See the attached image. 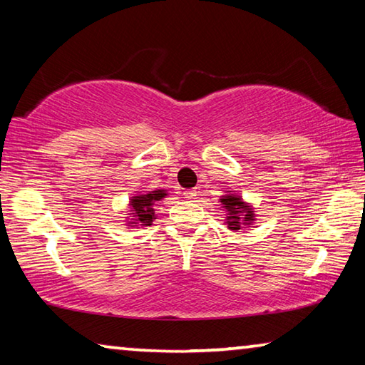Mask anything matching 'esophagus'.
I'll use <instances>...</instances> for the list:
<instances>
[{
  "instance_id": "obj_1",
  "label": "esophagus",
  "mask_w": 365,
  "mask_h": 365,
  "mask_svg": "<svg viewBox=\"0 0 365 365\" xmlns=\"http://www.w3.org/2000/svg\"><path fill=\"white\" fill-rule=\"evenodd\" d=\"M183 196L187 197V200H193V197L196 196V190H187V191H185V193H183Z\"/></svg>"
}]
</instances>
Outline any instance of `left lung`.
<instances>
[{
	"label": "left lung",
	"mask_w": 365,
	"mask_h": 365,
	"mask_svg": "<svg viewBox=\"0 0 365 365\" xmlns=\"http://www.w3.org/2000/svg\"><path fill=\"white\" fill-rule=\"evenodd\" d=\"M222 205L227 209V225L230 230H240L243 225H251L255 220V211L251 206L243 202V200L237 195H225L220 200Z\"/></svg>",
	"instance_id": "1"
}]
</instances>
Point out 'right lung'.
I'll return each mask as SVG.
<instances>
[{
    "mask_svg": "<svg viewBox=\"0 0 365 365\" xmlns=\"http://www.w3.org/2000/svg\"><path fill=\"white\" fill-rule=\"evenodd\" d=\"M165 190H154L150 191L146 195H138V196H132L130 200V207L133 209V217L135 222L133 224H140V225H151L153 220L156 219L154 215V202L160 201L163 197H165Z\"/></svg>",
    "mask_w": 365,
    "mask_h": 365,
    "instance_id": "add662e5",
    "label": "right lung"
}]
</instances>
